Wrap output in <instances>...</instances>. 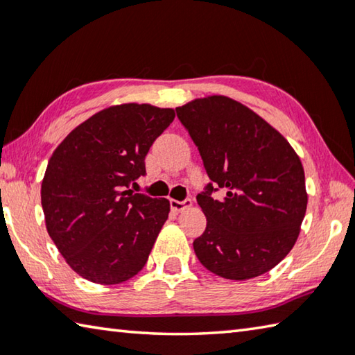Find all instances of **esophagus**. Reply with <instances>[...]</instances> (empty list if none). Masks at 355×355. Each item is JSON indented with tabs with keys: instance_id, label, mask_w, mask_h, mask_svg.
Masks as SVG:
<instances>
[{
	"instance_id": "1",
	"label": "esophagus",
	"mask_w": 355,
	"mask_h": 355,
	"mask_svg": "<svg viewBox=\"0 0 355 355\" xmlns=\"http://www.w3.org/2000/svg\"><path fill=\"white\" fill-rule=\"evenodd\" d=\"M170 207L174 214H179V212H184L185 209L191 207V200H184V201H176V200H171L170 201Z\"/></svg>"
}]
</instances>
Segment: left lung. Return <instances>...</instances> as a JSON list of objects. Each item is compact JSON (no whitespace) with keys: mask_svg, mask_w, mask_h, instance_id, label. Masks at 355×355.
Listing matches in <instances>:
<instances>
[{"mask_svg":"<svg viewBox=\"0 0 355 355\" xmlns=\"http://www.w3.org/2000/svg\"><path fill=\"white\" fill-rule=\"evenodd\" d=\"M210 182L196 201L207 218L193 241L200 262L231 281L257 277L295 246L307 209L304 168L263 118L227 96L176 109ZM221 189L223 200L211 195Z\"/></svg>","mask_w":355,"mask_h":355,"instance_id":"left-lung-1","label":"left lung"}]
</instances>
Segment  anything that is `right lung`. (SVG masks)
<instances>
[{
    "label": "right lung",
    "instance_id": "right-lung-1",
    "mask_svg": "<svg viewBox=\"0 0 355 355\" xmlns=\"http://www.w3.org/2000/svg\"><path fill=\"white\" fill-rule=\"evenodd\" d=\"M174 120L173 109L121 104L98 112L55 148L42 182L46 229L67 263L114 285L145 266L170 202L132 193L145 157Z\"/></svg>",
    "mask_w": 355,
    "mask_h": 355
}]
</instances>
